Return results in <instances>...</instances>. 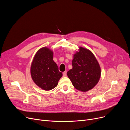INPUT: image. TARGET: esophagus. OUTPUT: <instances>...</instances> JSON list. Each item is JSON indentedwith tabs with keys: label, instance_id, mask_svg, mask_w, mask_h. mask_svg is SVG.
I'll return each instance as SVG.
<instances>
[{
	"label": "esophagus",
	"instance_id": "34e87169",
	"mask_svg": "<svg viewBox=\"0 0 130 130\" xmlns=\"http://www.w3.org/2000/svg\"><path fill=\"white\" fill-rule=\"evenodd\" d=\"M63 76H64V77L66 76V75H67V71H65V72H63Z\"/></svg>",
	"mask_w": 130,
	"mask_h": 130
}]
</instances>
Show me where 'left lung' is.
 <instances>
[{"instance_id":"8db88e82","label":"left lung","mask_w":130,"mask_h":130,"mask_svg":"<svg viewBox=\"0 0 130 130\" xmlns=\"http://www.w3.org/2000/svg\"><path fill=\"white\" fill-rule=\"evenodd\" d=\"M72 66L67 75L77 90L86 92L97 84L101 76V69L90 51L79 47V51L74 55Z\"/></svg>"}]
</instances>
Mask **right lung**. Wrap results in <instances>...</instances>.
<instances>
[{
	"label": "right lung",
	"instance_id": "1",
	"mask_svg": "<svg viewBox=\"0 0 130 130\" xmlns=\"http://www.w3.org/2000/svg\"><path fill=\"white\" fill-rule=\"evenodd\" d=\"M53 56L52 51L47 47H43L36 53L31 66L32 80L37 85L45 91L56 87L58 80L63 75L53 60Z\"/></svg>",
	"mask_w": 130,
	"mask_h": 130
}]
</instances>
